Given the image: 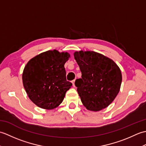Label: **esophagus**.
Listing matches in <instances>:
<instances>
[{"label": "esophagus", "mask_w": 146, "mask_h": 146, "mask_svg": "<svg viewBox=\"0 0 146 146\" xmlns=\"http://www.w3.org/2000/svg\"><path fill=\"white\" fill-rule=\"evenodd\" d=\"M75 80H73L72 81V83H73V86H74V87H75Z\"/></svg>", "instance_id": "34e87169"}]
</instances>
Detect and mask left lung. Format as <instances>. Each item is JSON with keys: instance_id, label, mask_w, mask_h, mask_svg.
I'll list each match as a JSON object with an SVG mask.
<instances>
[{"instance_id": "obj_1", "label": "left lung", "mask_w": 146, "mask_h": 146, "mask_svg": "<svg viewBox=\"0 0 146 146\" xmlns=\"http://www.w3.org/2000/svg\"><path fill=\"white\" fill-rule=\"evenodd\" d=\"M74 57L82 72L75 86L86 109L97 111L109 105L119 94L122 73L115 62L94 51H76Z\"/></svg>"}]
</instances>
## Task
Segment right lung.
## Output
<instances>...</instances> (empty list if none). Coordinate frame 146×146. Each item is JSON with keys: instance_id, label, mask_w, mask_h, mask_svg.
Here are the masks:
<instances>
[{"instance_id": "obj_1", "label": "right lung", "mask_w": 146, "mask_h": 146, "mask_svg": "<svg viewBox=\"0 0 146 146\" xmlns=\"http://www.w3.org/2000/svg\"><path fill=\"white\" fill-rule=\"evenodd\" d=\"M70 55L54 49L30 60L23 73L24 87L30 100L37 106L51 110L63 102L66 92L72 86L66 81L64 67Z\"/></svg>"}]
</instances>
